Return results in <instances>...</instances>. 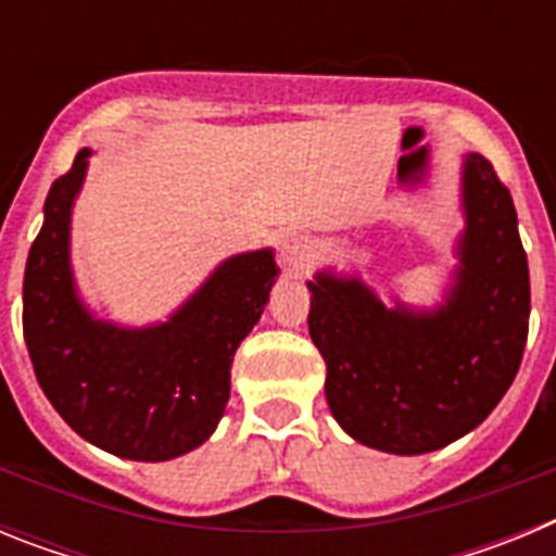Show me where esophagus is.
Instances as JSON below:
<instances>
[{
	"label": "esophagus",
	"mask_w": 556,
	"mask_h": 556,
	"mask_svg": "<svg viewBox=\"0 0 556 556\" xmlns=\"http://www.w3.org/2000/svg\"><path fill=\"white\" fill-rule=\"evenodd\" d=\"M312 255L314 242L303 233H287L281 239V244H278V262H281L283 269H289L294 275L303 273V267L312 262Z\"/></svg>",
	"instance_id": "esophagus-1"
}]
</instances>
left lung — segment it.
<instances>
[{"instance_id":"1","label":"left lung","mask_w":556,"mask_h":556,"mask_svg":"<svg viewBox=\"0 0 556 556\" xmlns=\"http://www.w3.org/2000/svg\"><path fill=\"white\" fill-rule=\"evenodd\" d=\"M468 230L451 301L434 314L387 308L358 281L320 273L308 333L326 358L337 424L370 448L426 454L498 406L529 333V264L513 194L484 155L465 161Z\"/></svg>"}]
</instances>
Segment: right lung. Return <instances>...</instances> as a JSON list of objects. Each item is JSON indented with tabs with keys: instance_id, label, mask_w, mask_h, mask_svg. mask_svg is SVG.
Listing matches in <instances>:
<instances>
[{
	"instance_id": "add662e5",
	"label": "right lung",
	"mask_w": 556,
	"mask_h": 556,
	"mask_svg": "<svg viewBox=\"0 0 556 556\" xmlns=\"http://www.w3.org/2000/svg\"><path fill=\"white\" fill-rule=\"evenodd\" d=\"M88 150L52 184L24 269L22 326L49 404L108 454L161 462L198 448L230 397L233 353L275 283L273 253L236 255L169 323L122 331L88 317L68 269V211Z\"/></svg>"
}]
</instances>
